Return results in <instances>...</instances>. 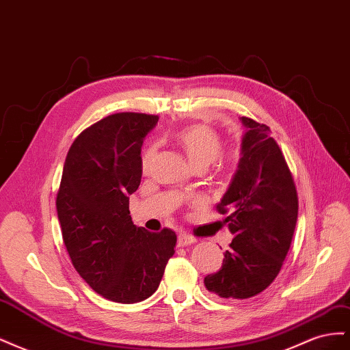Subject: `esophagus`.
I'll list each match as a JSON object with an SVG mask.
<instances>
[{"label": "esophagus", "mask_w": 350, "mask_h": 350, "mask_svg": "<svg viewBox=\"0 0 350 350\" xmlns=\"http://www.w3.org/2000/svg\"><path fill=\"white\" fill-rule=\"evenodd\" d=\"M197 239L191 235L188 234H179L178 235V245L179 247H187V245H191V243H196Z\"/></svg>", "instance_id": "obj_1"}]
</instances>
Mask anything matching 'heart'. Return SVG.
Masks as SVG:
<instances>
[{
	"label": "heart",
	"instance_id": "b5f03b06",
	"mask_svg": "<svg viewBox=\"0 0 350 350\" xmlns=\"http://www.w3.org/2000/svg\"><path fill=\"white\" fill-rule=\"evenodd\" d=\"M178 144L183 147L189 163L194 167H207L215 161H220L221 165H229L234 156H220L221 139L220 135L207 125H191L179 130L175 135ZM156 154V146H147L142 153V169L143 172L149 171V166Z\"/></svg>",
	"mask_w": 350,
	"mask_h": 350
}]
</instances>
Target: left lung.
<instances>
[{
	"label": "left lung",
	"mask_w": 350,
	"mask_h": 350,
	"mask_svg": "<svg viewBox=\"0 0 350 350\" xmlns=\"http://www.w3.org/2000/svg\"><path fill=\"white\" fill-rule=\"evenodd\" d=\"M241 159L217 204L234 239L221 269L204 278L207 291L226 299H247L276 279L291 248L298 219V193L289 166L266 124L241 118Z\"/></svg>",
	"instance_id": "1"
}]
</instances>
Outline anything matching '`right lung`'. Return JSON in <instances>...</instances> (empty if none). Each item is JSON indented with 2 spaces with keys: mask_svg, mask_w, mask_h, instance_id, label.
Segmentation results:
<instances>
[{
  "mask_svg": "<svg viewBox=\"0 0 350 350\" xmlns=\"http://www.w3.org/2000/svg\"><path fill=\"white\" fill-rule=\"evenodd\" d=\"M157 115L121 112L84 130L66 157L57 194L62 239L74 269L113 302L135 304L159 288L174 256L172 229L133 224L130 194L142 181V146Z\"/></svg>",
  "mask_w": 350,
  "mask_h": 350,
  "instance_id": "obj_1",
  "label": "right lung"
}]
</instances>
